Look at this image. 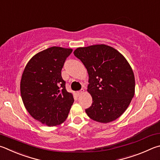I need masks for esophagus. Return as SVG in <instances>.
Masks as SVG:
<instances>
[{
    "mask_svg": "<svg viewBox=\"0 0 160 160\" xmlns=\"http://www.w3.org/2000/svg\"><path fill=\"white\" fill-rule=\"evenodd\" d=\"M84 92H85V90H84V89H81V90H80V91L77 92V94H78V96L82 95V94H83V93H84Z\"/></svg>",
    "mask_w": 160,
    "mask_h": 160,
    "instance_id": "1",
    "label": "esophagus"
}]
</instances>
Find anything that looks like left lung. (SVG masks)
Here are the masks:
<instances>
[{"label":"left lung","instance_id":"1","mask_svg":"<svg viewBox=\"0 0 160 160\" xmlns=\"http://www.w3.org/2000/svg\"><path fill=\"white\" fill-rule=\"evenodd\" d=\"M74 55L88 70L92 104L85 112L101 123L114 121L128 108L135 92L132 68L122 54L106 45L78 48Z\"/></svg>","mask_w":160,"mask_h":160}]
</instances>
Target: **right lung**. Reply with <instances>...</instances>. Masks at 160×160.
I'll use <instances>...</instances> for the list:
<instances>
[{
	"instance_id": "right-lung-1",
	"label": "right lung",
	"mask_w": 160,
	"mask_h": 160,
	"mask_svg": "<svg viewBox=\"0 0 160 160\" xmlns=\"http://www.w3.org/2000/svg\"><path fill=\"white\" fill-rule=\"evenodd\" d=\"M72 51L60 47L46 49L34 55L23 72L20 91L25 108L35 120L48 126L63 123L74 102L62 77Z\"/></svg>"
}]
</instances>
